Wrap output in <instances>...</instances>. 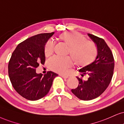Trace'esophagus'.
<instances>
[{
    "label": "esophagus",
    "mask_w": 124,
    "mask_h": 124,
    "mask_svg": "<svg viewBox=\"0 0 124 124\" xmlns=\"http://www.w3.org/2000/svg\"><path fill=\"white\" fill-rule=\"evenodd\" d=\"M59 76H60L61 77H62V78H65V79H66V78H68V76H65V75H63V74H59Z\"/></svg>",
    "instance_id": "1"
}]
</instances>
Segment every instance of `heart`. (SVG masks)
I'll use <instances>...</instances> for the list:
<instances>
[{"instance_id":"1","label":"heart","mask_w":124,"mask_h":124,"mask_svg":"<svg viewBox=\"0 0 124 124\" xmlns=\"http://www.w3.org/2000/svg\"><path fill=\"white\" fill-rule=\"evenodd\" d=\"M59 38L69 47L70 54L77 66H85L94 59L97 55L96 46L93 42L87 41L82 34L76 31H69L61 34ZM54 45L53 40L47 41L44 47L46 57H48L53 54ZM72 63L73 62L70 57H55L50 60L48 65L53 71L65 73Z\"/></svg>"}]
</instances>
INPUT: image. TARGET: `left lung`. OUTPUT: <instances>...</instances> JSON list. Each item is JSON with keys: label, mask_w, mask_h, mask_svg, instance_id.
Masks as SVG:
<instances>
[{"label": "left lung", "mask_w": 124, "mask_h": 124, "mask_svg": "<svg viewBox=\"0 0 124 124\" xmlns=\"http://www.w3.org/2000/svg\"><path fill=\"white\" fill-rule=\"evenodd\" d=\"M87 35L95 44L97 54L94 61L78 70L83 74L88 75L87 80L77 77L78 87L71 92L79 99L89 101L99 97L108 87L113 74L114 58L110 48L103 39L90 34Z\"/></svg>", "instance_id": "left-lung-1"}]
</instances>
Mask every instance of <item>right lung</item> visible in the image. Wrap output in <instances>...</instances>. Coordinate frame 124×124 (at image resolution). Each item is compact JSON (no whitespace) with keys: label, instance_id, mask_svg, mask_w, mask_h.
Masks as SVG:
<instances>
[{"label":"right lung","instance_id":"right-lung-1","mask_svg":"<svg viewBox=\"0 0 124 124\" xmlns=\"http://www.w3.org/2000/svg\"><path fill=\"white\" fill-rule=\"evenodd\" d=\"M54 32L44 33L29 38L19 44L9 61L8 76L17 93L26 99L36 101L50 91L57 73L48 71L43 76L36 73L39 64L45 62L44 47Z\"/></svg>","mask_w":124,"mask_h":124}]
</instances>
